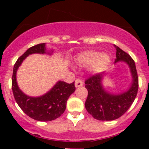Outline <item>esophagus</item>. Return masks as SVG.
<instances>
[{"instance_id":"esophagus-1","label":"esophagus","mask_w":149,"mask_h":149,"mask_svg":"<svg viewBox=\"0 0 149 149\" xmlns=\"http://www.w3.org/2000/svg\"><path fill=\"white\" fill-rule=\"evenodd\" d=\"M83 86V82L80 80V79H76L75 81V86L77 88V87H81Z\"/></svg>"}]
</instances>
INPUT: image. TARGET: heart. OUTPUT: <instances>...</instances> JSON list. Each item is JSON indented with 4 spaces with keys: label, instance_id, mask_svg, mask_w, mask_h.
I'll return each mask as SVG.
<instances>
[{
    "label": "heart",
    "instance_id": "heart-1",
    "mask_svg": "<svg viewBox=\"0 0 149 149\" xmlns=\"http://www.w3.org/2000/svg\"><path fill=\"white\" fill-rule=\"evenodd\" d=\"M76 62L82 67H89V72L92 75H99L107 69L111 63L109 54L102 53L97 51H86L76 57Z\"/></svg>",
    "mask_w": 149,
    "mask_h": 149
}]
</instances>
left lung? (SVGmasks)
<instances>
[{
	"label": "left lung",
	"instance_id": "left-lung-1",
	"mask_svg": "<svg viewBox=\"0 0 149 149\" xmlns=\"http://www.w3.org/2000/svg\"><path fill=\"white\" fill-rule=\"evenodd\" d=\"M114 46L116 49L115 63L123 62L128 65L132 82L125 91L113 94L104 87L103 79L106 76L103 73L91 76L86 81L88 97L85 107L87 112L98 120H114L124 115L134 102L139 89V78L134 61L119 47Z\"/></svg>",
	"mask_w": 149,
	"mask_h": 149
}]
</instances>
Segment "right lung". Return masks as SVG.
<instances>
[{
    "label": "right lung",
    "instance_id": "obj_1",
    "mask_svg": "<svg viewBox=\"0 0 149 149\" xmlns=\"http://www.w3.org/2000/svg\"><path fill=\"white\" fill-rule=\"evenodd\" d=\"M35 53L52 55L53 50L47 51L45 43H42L29 48L19 58L13 66L12 91L16 103L29 117L38 121H51L63 113L68 99L74 92L76 87L74 82L67 84L59 81L46 94L40 97H30L25 94L18 86L16 73L26 57Z\"/></svg>",
    "mask_w": 149,
    "mask_h": 149
}]
</instances>
